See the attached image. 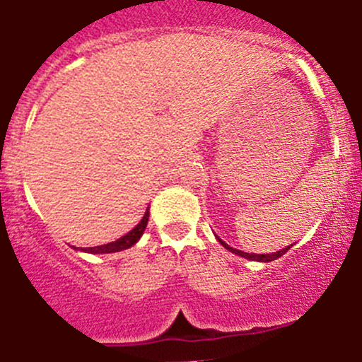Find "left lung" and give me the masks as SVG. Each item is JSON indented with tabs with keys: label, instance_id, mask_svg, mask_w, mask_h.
<instances>
[{
	"label": "left lung",
	"instance_id": "left-lung-1",
	"mask_svg": "<svg viewBox=\"0 0 362 362\" xmlns=\"http://www.w3.org/2000/svg\"><path fill=\"white\" fill-rule=\"evenodd\" d=\"M220 243H221V245H223V247H226L227 250H230V252L238 254V256H242V258H247V259H254V262H274V259L281 258L283 254H285L286 250L291 249V247H285V249L278 250V252H274V254H249V252H243V250L233 249V247H229V245H227V243H223V242H221V240H220Z\"/></svg>",
	"mask_w": 362,
	"mask_h": 362
}]
</instances>
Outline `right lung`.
<instances>
[{
	"label": "right lung",
	"instance_id": "add662e5",
	"mask_svg": "<svg viewBox=\"0 0 362 362\" xmlns=\"http://www.w3.org/2000/svg\"><path fill=\"white\" fill-rule=\"evenodd\" d=\"M148 218H149V213L146 211V214L142 216L141 223H139V226H136L133 230H129L128 234H124L122 238H119L117 242L106 243V245H99V247H90V249H81V250H86V252H93V254H106V252H119V250L129 249V247L135 245V243L139 242V238H141L142 233H144L146 226H148Z\"/></svg>",
	"mask_w": 362,
	"mask_h": 362
}]
</instances>
